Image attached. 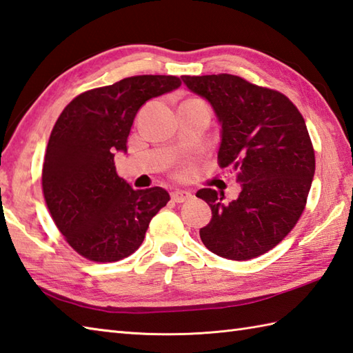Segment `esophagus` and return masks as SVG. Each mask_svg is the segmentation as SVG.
<instances>
[{
    "mask_svg": "<svg viewBox=\"0 0 353 353\" xmlns=\"http://www.w3.org/2000/svg\"><path fill=\"white\" fill-rule=\"evenodd\" d=\"M193 195L189 190H181V189H176L172 192V199L175 201V203H185V201L192 199Z\"/></svg>",
    "mask_w": 353,
    "mask_h": 353,
    "instance_id": "1",
    "label": "esophagus"
}]
</instances>
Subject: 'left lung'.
<instances>
[{
	"label": "left lung",
	"instance_id": "8db88e82",
	"mask_svg": "<svg viewBox=\"0 0 353 353\" xmlns=\"http://www.w3.org/2000/svg\"><path fill=\"white\" fill-rule=\"evenodd\" d=\"M205 99L221 125L218 158L241 184L239 196L201 189L212 208L199 230L204 245L221 257L248 261L274 248L297 224L311 189L315 155L303 117L282 92L233 74L183 76Z\"/></svg>",
	"mask_w": 353,
	"mask_h": 353
}]
</instances>
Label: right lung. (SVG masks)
Instances as JSON below:
<instances>
[{
	"label": "right lung",
	"instance_id": "obj_1",
	"mask_svg": "<svg viewBox=\"0 0 353 353\" xmlns=\"http://www.w3.org/2000/svg\"><path fill=\"white\" fill-rule=\"evenodd\" d=\"M181 86L175 76H134L71 100L50 135L42 189L50 214L79 254L116 262L141 245L149 222L170 199L163 187L132 189L114 155L148 100Z\"/></svg>",
	"mask_w": 353,
	"mask_h": 353
}]
</instances>
